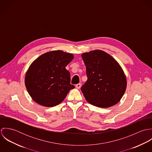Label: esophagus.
Segmentation results:
<instances>
[{
  "mask_svg": "<svg viewBox=\"0 0 152 152\" xmlns=\"http://www.w3.org/2000/svg\"><path fill=\"white\" fill-rule=\"evenodd\" d=\"M75 87H76L77 89H80V88L81 87V83L77 84L75 86Z\"/></svg>",
  "mask_w": 152,
  "mask_h": 152,
  "instance_id": "1",
  "label": "esophagus"
}]
</instances>
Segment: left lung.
<instances>
[{
  "instance_id": "1",
  "label": "left lung",
  "mask_w": 152,
  "mask_h": 152,
  "mask_svg": "<svg viewBox=\"0 0 152 152\" xmlns=\"http://www.w3.org/2000/svg\"><path fill=\"white\" fill-rule=\"evenodd\" d=\"M87 80L81 89L87 101L97 107L108 108L119 102L127 86L119 64L107 53L96 50L81 55Z\"/></svg>"
}]
</instances>
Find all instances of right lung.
Instances as JSON below:
<instances>
[{
	"instance_id": "right-lung-1",
	"label": "right lung",
	"mask_w": 152,
	"mask_h": 152,
	"mask_svg": "<svg viewBox=\"0 0 152 152\" xmlns=\"http://www.w3.org/2000/svg\"><path fill=\"white\" fill-rule=\"evenodd\" d=\"M74 55L61 50L45 53L30 65L25 76V86L38 104L53 107L64 101L75 87L70 84V73L65 69Z\"/></svg>"
}]
</instances>
